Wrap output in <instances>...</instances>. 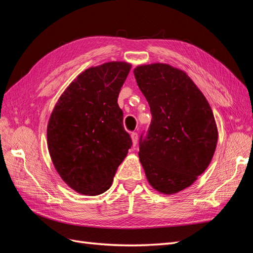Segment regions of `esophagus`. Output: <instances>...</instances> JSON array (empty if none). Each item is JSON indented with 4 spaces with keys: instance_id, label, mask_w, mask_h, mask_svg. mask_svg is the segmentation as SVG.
I'll return each mask as SVG.
<instances>
[{
    "instance_id": "obj_1",
    "label": "esophagus",
    "mask_w": 253,
    "mask_h": 253,
    "mask_svg": "<svg viewBox=\"0 0 253 253\" xmlns=\"http://www.w3.org/2000/svg\"><path fill=\"white\" fill-rule=\"evenodd\" d=\"M131 138H132V141H133V145H136L137 141H138V134H137L136 132H133L131 134Z\"/></svg>"
}]
</instances>
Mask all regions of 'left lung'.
I'll return each mask as SVG.
<instances>
[{
    "label": "left lung",
    "instance_id": "left-lung-1",
    "mask_svg": "<svg viewBox=\"0 0 253 253\" xmlns=\"http://www.w3.org/2000/svg\"><path fill=\"white\" fill-rule=\"evenodd\" d=\"M134 76L152 121L139 158L150 185L164 194L188 188L208 168L217 143L213 112L188 75L163 63L137 66Z\"/></svg>",
    "mask_w": 253,
    "mask_h": 253
}]
</instances>
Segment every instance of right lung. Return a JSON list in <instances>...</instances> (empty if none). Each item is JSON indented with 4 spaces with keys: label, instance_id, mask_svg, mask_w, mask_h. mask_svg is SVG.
Listing matches in <instances>:
<instances>
[{
    "label": "right lung",
    "instance_id": "right-lung-1",
    "mask_svg": "<svg viewBox=\"0 0 253 253\" xmlns=\"http://www.w3.org/2000/svg\"><path fill=\"white\" fill-rule=\"evenodd\" d=\"M131 70L126 62L87 68L61 95L47 126L48 151L68 187L98 195L112 186L132 139L117 103Z\"/></svg>",
    "mask_w": 253,
    "mask_h": 253
}]
</instances>
